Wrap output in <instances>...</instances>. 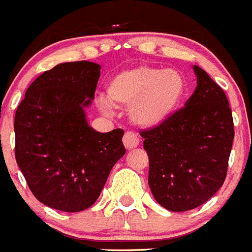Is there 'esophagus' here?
Instances as JSON below:
<instances>
[{"instance_id": "esophagus-1", "label": "esophagus", "mask_w": 252, "mask_h": 252, "mask_svg": "<svg viewBox=\"0 0 252 252\" xmlns=\"http://www.w3.org/2000/svg\"><path fill=\"white\" fill-rule=\"evenodd\" d=\"M123 143L126 150H132V148H135L139 144V138L135 133L126 132L123 137Z\"/></svg>"}]
</instances>
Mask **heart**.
I'll return each mask as SVG.
<instances>
[{
  "label": "heart",
  "mask_w": 252,
  "mask_h": 252,
  "mask_svg": "<svg viewBox=\"0 0 252 252\" xmlns=\"http://www.w3.org/2000/svg\"><path fill=\"white\" fill-rule=\"evenodd\" d=\"M187 82L175 69L139 65L114 74L108 84V97L99 99L100 108L113 111V104L129 108L134 124L153 128L167 122L180 106Z\"/></svg>",
  "instance_id": "b5f03b06"
}]
</instances>
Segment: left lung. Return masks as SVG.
<instances>
[{"mask_svg":"<svg viewBox=\"0 0 252 252\" xmlns=\"http://www.w3.org/2000/svg\"><path fill=\"white\" fill-rule=\"evenodd\" d=\"M196 87L167 122L141 130L150 159L148 185L159 205L185 212L204 204L224 183L235 137L228 100L204 69Z\"/></svg>","mask_w":252,"mask_h":252,"instance_id":"left-lung-1","label":"left lung"}]
</instances>
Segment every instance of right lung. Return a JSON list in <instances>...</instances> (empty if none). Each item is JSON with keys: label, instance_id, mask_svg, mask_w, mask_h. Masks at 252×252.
<instances>
[{"label": "right lung", "instance_id": "1", "mask_svg": "<svg viewBox=\"0 0 252 252\" xmlns=\"http://www.w3.org/2000/svg\"><path fill=\"white\" fill-rule=\"evenodd\" d=\"M99 64H57L28 87L15 114V157L39 202L81 212L97 200L113 166L126 153L124 130L96 132L85 114Z\"/></svg>", "mask_w": 252, "mask_h": 252}]
</instances>
